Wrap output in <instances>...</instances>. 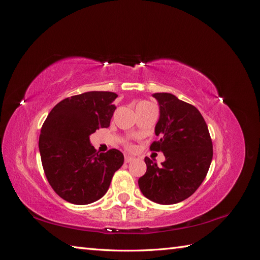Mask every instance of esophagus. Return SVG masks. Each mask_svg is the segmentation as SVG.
Wrapping results in <instances>:
<instances>
[{"label": "esophagus", "mask_w": 260, "mask_h": 260, "mask_svg": "<svg viewBox=\"0 0 260 260\" xmlns=\"http://www.w3.org/2000/svg\"><path fill=\"white\" fill-rule=\"evenodd\" d=\"M133 159H135V158H133V157H131L129 155H124V162H130Z\"/></svg>", "instance_id": "esophagus-1"}]
</instances>
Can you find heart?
<instances>
[{
  "label": "heart",
  "instance_id": "heart-1",
  "mask_svg": "<svg viewBox=\"0 0 260 260\" xmlns=\"http://www.w3.org/2000/svg\"><path fill=\"white\" fill-rule=\"evenodd\" d=\"M128 147H129V148H131V146H130V145H128Z\"/></svg>",
  "mask_w": 260,
  "mask_h": 260
}]
</instances>
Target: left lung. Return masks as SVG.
Segmentation results:
<instances>
[{
	"mask_svg": "<svg viewBox=\"0 0 260 260\" xmlns=\"http://www.w3.org/2000/svg\"><path fill=\"white\" fill-rule=\"evenodd\" d=\"M153 98L159 105L155 135L161 138L149 148L162 152L165 161L157 165L145 157L147 169L139 186L148 200L171 205L190 198L202 184L212 159V142L195 106L171 93H154Z\"/></svg>",
	"mask_w": 260,
	"mask_h": 260,
	"instance_id": "1",
	"label": "left lung"
}]
</instances>
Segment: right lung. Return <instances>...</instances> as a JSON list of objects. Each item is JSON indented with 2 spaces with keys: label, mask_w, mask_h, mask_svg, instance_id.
<instances>
[{
  "label": "right lung",
  "mask_w": 260,
  "mask_h": 260,
  "mask_svg": "<svg viewBox=\"0 0 260 260\" xmlns=\"http://www.w3.org/2000/svg\"><path fill=\"white\" fill-rule=\"evenodd\" d=\"M114 92L91 91L62 100L50 112L39 138L44 174L53 190L76 205L103 198L123 164L116 148L96 152L90 136L107 128L116 109Z\"/></svg>",
  "instance_id": "obj_1"
}]
</instances>
